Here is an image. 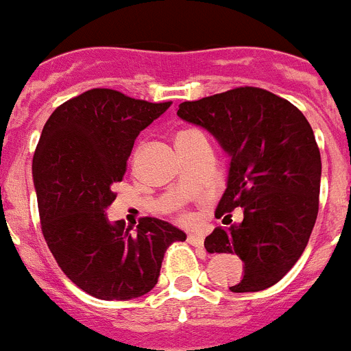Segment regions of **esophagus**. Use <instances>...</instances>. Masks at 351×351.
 <instances>
[{"mask_svg": "<svg viewBox=\"0 0 351 351\" xmlns=\"http://www.w3.org/2000/svg\"><path fill=\"white\" fill-rule=\"evenodd\" d=\"M187 240L191 245H194V247H203V243H205V237L201 233H189Z\"/></svg>", "mask_w": 351, "mask_h": 351, "instance_id": "esophagus-1", "label": "esophagus"}]
</instances>
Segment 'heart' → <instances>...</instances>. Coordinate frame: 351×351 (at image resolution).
Segmentation results:
<instances>
[{
    "instance_id": "heart-1",
    "label": "heart",
    "mask_w": 351,
    "mask_h": 351,
    "mask_svg": "<svg viewBox=\"0 0 351 351\" xmlns=\"http://www.w3.org/2000/svg\"><path fill=\"white\" fill-rule=\"evenodd\" d=\"M184 134H189V132H182V134H178V136H184Z\"/></svg>"
}]
</instances>
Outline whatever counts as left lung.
Here are the masks:
<instances>
[{"label": "left lung", "instance_id": "1", "mask_svg": "<svg viewBox=\"0 0 351 351\" xmlns=\"http://www.w3.org/2000/svg\"><path fill=\"white\" fill-rule=\"evenodd\" d=\"M176 114L230 155L215 215L243 210L242 222L206 237V251L243 261L233 293L270 288L302 256L318 215L322 157L309 121L291 102L252 86L180 104Z\"/></svg>", "mask_w": 351, "mask_h": 351}]
</instances>
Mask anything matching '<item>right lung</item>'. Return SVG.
Returning a JSON list of instances; mask_svg holds the SVG:
<instances>
[{"label": "right lung", "mask_w": 351, "mask_h": 351, "mask_svg": "<svg viewBox=\"0 0 351 351\" xmlns=\"http://www.w3.org/2000/svg\"><path fill=\"white\" fill-rule=\"evenodd\" d=\"M169 106L95 88L66 100L45 121L33 155L42 233L65 276L91 297L130 300L148 293L166 249L187 239L160 219H141L134 230L106 213L134 141Z\"/></svg>", "instance_id": "obj_1"}]
</instances>
